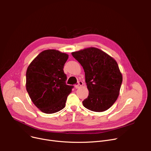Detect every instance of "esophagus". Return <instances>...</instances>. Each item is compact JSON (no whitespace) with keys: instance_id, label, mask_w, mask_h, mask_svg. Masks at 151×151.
Instances as JSON below:
<instances>
[{"instance_id":"34e87169","label":"esophagus","mask_w":151,"mask_h":151,"mask_svg":"<svg viewBox=\"0 0 151 151\" xmlns=\"http://www.w3.org/2000/svg\"><path fill=\"white\" fill-rule=\"evenodd\" d=\"M83 84H83V83L82 81H79V82H78V84H77V85L75 86V88H76V89L80 88L82 86H83Z\"/></svg>"}]
</instances>
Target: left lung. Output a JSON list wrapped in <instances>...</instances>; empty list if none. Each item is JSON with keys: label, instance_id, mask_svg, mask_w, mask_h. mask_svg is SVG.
Masks as SVG:
<instances>
[{"label": "left lung", "instance_id": "obj_1", "mask_svg": "<svg viewBox=\"0 0 151 151\" xmlns=\"http://www.w3.org/2000/svg\"><path fill=\"white\" fill-rule=\"evenodd\" d=\"M83 67L89 91L83 106L95 112H103L111 106L119 95L122 75L116 60L94 47L72 52Z\"/></svg>", "mask_w": 151, "mask_h": 151}]
</instances>
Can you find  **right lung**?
<instances>
[{"label":"right lung","instance_id":"obj_1","mask_svg":"<svg viewBox=\"0 0 151 151\" xmlns=\"http://www.w3.org/2000/svg\"><path fill=\"white\" fill-rule=\"evenodd\" d=\"M66 53L44 50L32 61L26 71V90L34 104L43 113L52 114L65 108L72 86L65 84L63 66Z\"/></svg>","mask_w":151,"mask_h":151}]
</instances>
